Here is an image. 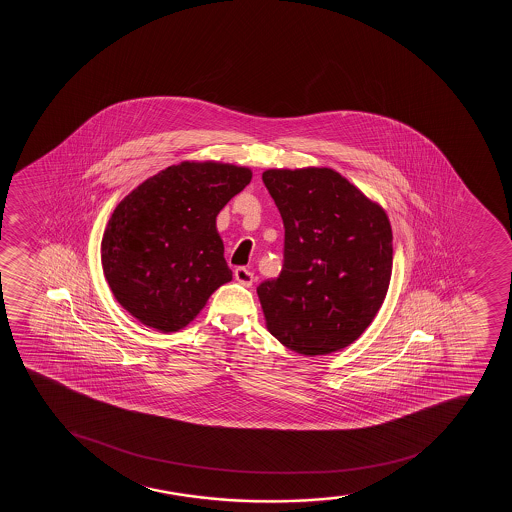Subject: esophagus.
<instances>
[{
  "label": "esophagus",
  "mask_w": 512,
  "mask_h": 512,
  "mask_svg": "<svg viewBox=\"0 0 512 512\" xmlns=\"http://www.w3.org/2000/svg\"><path fill=\"white\" fill-rule=\"evenodd\" d=\"M234 277L237 282L242 283L244 287H251L254 282V275L251 271L244 268V266H239V268H235Z\"/></svg>",
  "instance_id": "obj_1"
}]
</instances>
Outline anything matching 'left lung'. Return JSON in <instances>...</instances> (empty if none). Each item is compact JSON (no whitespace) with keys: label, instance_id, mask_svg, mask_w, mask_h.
Returning a JSON list of instances; mask_svg holds the SVG:
<instances>
[{"label":"left lung","instance_id":"8db88e82","mask_svg":"<svg viewBox=\"0 0 512 512\" xmlns=\"http://www.w3.org/2000/svg\"><path fill=\"white\" fill-rule=\"evenodd\" d=\"M282 215L283 265L259 283L271 335L302 355L345 348L376 318L393 270L381 206L331 169L263 172Z\"/></svg>","mask_w":512,"mask_h":512}]
</instances>
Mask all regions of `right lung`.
Listing matches in <instances>:
<instances>
[{"label": "right lung", "instance_id": "add662e5", "mask_svg": "<svg viewBox=\"0 0 512 512\" xmlns=\"http://www.w3.org/2000/svg\"><path fill=\"white\" fill-rule=\"evenodd\" d=\"M229 164L172 165L128 194L102 239L112 294L141 323L177 331L232 280L215 218L251 183Z\"/></svg>", "mask_w": 512, "mask_h": 512}]
</instances>
